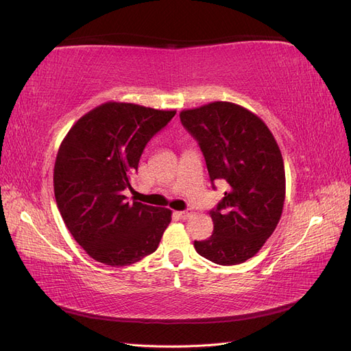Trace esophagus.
Here are the masks:
<instances>
[{
    "instance_id": "1",
    "label": "esophagus",
    "mask_w": 351,
    "mask_h": 351,
    "mask_svg": "<svg viewBox=\"0 0 351 351\" xmlns=\"http://www.w3.org/2000/svg\"><path fill=\"white\" fill-rule=\"evenodd\" d=\"M177 214H178V217L182 218V219H189L190 217L193 215V212L190 210V209H187V210H180V212H177Z\"/></svg>"
}]
</instances>
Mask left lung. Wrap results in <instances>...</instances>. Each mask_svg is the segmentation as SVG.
Wrapping results in <instances>:
<instances>
[{"instance_id":"obj_1","label":"left lung","mask_w":351,"mask_h":351,"mask_svg":"<svg viewBox=\"0 0 351 351\" xmlns=\"http://www.w3.org/2000/svg\"><path fill=\"white\" fill-rule=\"evenodd\" d=\"M180 120L199 142L210 182L228 184L209 212L214 234L195 241V249L218 265L246 262L271 237L282 214L285 171L280 146L256 114L232 102L183 110Z\"/></svg>"}]
</instances>
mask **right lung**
Masks as SVG:
<instances>
[{"instance_id":"right-lung-1","label":"right lung","mask_w":351,"mask_h":351,"mask_svg":"<svg viewBox=\"0 0 351 351\" xmlns=\"http://www.w3.org/2000/svg\"><path fill=\"white\" fill-rule=\"evenodd\" d=\"M176 115L110 101L73 124L54 165V195L64 224L90 258L111 267L139 262L158 249L173 212L127 202L146 143Z\"/></svg>"}]
</instances>
